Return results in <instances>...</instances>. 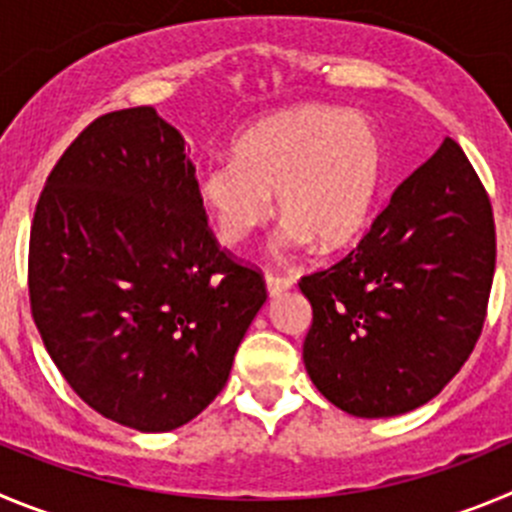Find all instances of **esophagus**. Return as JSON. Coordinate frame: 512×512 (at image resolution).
Listing matches in <instances>:
<instances>
[{
	"label": "esophagus",
	"mask_w": 512,
	"mask_h": 512,
	"mask_svg": "<svg viewBox=\"0 0 512 512\" xmlns=\"http://www.w3.org/2000/svg\"><path fill=\"white\" fill-rule=\"evenodd\" d=\"M265 285H267V293H270V298H278L280 293H285V290L293 288V280L278 278V275H267Z\"/></svg>",
	"instance_id": "obj_1"
}]
</instances>
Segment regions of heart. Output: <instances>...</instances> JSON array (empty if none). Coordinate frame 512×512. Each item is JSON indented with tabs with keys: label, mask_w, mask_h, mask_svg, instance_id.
I'll return each mask as SVG.
<instances>
[{
	"label": "heart",
	"mask_w": 512,
	"mask_h": 512,
	"mask_svg": "<svg viewBox=\"0 0 512 512\" xmlns=\"http://www.w3.org/2000/svg\"><path fill=\"white\" fill-rule=\"evenodd\" d=\"M384 176V141L361 113L331 105H300L247 128L232 159L202 166L194 194L219 240L240 245L275 212L285 222L275 252L318 242L338 250L361 232Z\"/></svg>",
	"instance_id": "1"
}]
</instances>
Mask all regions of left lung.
I'll list each match as a JSON object with an SVG mask.
<instances>
[{
  "instance_id": "1",
  "label": "left lung",
  "mask_w": 512,
  "mask_h": 512,
  "mask_svg": "<svg viewBox=\"0 0 512 512\" xmlns=\"http://www.w3.org/2000/svg\"><path fill=\"white\" fill-rule=\"evenodd\" d=\"M493 272V207L465 151L444 138L356 250L300 280L315 389L364 419L427 404L475 348Z\"/></svg>"
}]
</instances>
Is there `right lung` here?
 Listing matches in <instances>:
<instances>
[{"instance_id":"add662e5","label":"right lung","mask_w":512,"mask_h":512,"mask_svg":"<svg viewBox=\"0 0 512 512\" xmlns=\"http://www.w3.org/2000/svg\"><path fill=\"white\" fill-rule=\"evenodd\" d=\"M184 136L151 105L95 118L45 181L30 303L47 353L105 419L171 432L224 389L267 300L194 194Z\"/></svg>"}]
</instances>
